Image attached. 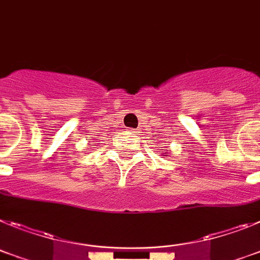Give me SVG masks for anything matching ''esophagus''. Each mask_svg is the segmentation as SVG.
Instances as JSON below:
<instances>
[{
  "instance_id": "esophagus-1",
  "label": "esophagus",
  "mask_w": 260,
  "mask_h": 260,
  "mask_svg": "<svg viewBox=\"0 0 260 260\" xmlns=\"http://www.w3.org/2000/svg\"><path fill=\"white\" fill-rule=\"evenodd\" d=\"M131 131V132H135V131H133V129H129Z\"/></svg>"
}]
</instances>
